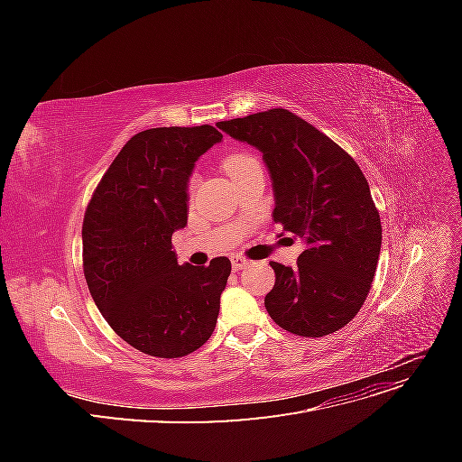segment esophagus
Listing matches in <instances>:
<instances>
[{"label": "esophagus", "mask_w": 462, "mask_h": 462, "mask_svg": "<svg viewBox=\"0 0 462 462\" xmlns=\"http://www.w3.org/2000/svg\"><path fill=\"white\" fill-rule=\"evenodd\" d=\"M231 265H233L235 272H239V270L245 268V265H248V260L241 254H236V256H231Z\"/></svg>", "instance_id": "esophagus-1"}]
</instances>
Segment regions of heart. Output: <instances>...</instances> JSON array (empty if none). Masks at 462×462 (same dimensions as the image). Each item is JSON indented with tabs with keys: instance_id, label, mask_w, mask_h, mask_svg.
Returning a JSON list of instances; mask_svg holds the SVG:
<instances>
[{
	"instance_id": "heart-1",
	"label": "heart",
	"mask_w": 462,
	"mask_h": 462,
	"mask_svg": "<svg viewBox=\"0 0 462 462\" xmlns=\"http://www.w3.org/2000/svg\"><path fill=\"white\" fill-rule=\"evenodd\" d=\"M253 162H258V160L254 156H250V153H231V156L223 160V170L227 171L229 177H233L236 171H241L243 167H246ZM194 180H197L194 177L189 180V194H192V190H194Z\"/></svg>"
}]
</instances>
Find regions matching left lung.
Masks as SVG:
<instances>
[{
  "instance_id": "obj_1",
  "label": "left lung",
  "mask_w": 462,
  "mask_h": 462,
  "mask_svg": "<svg viewBox=\"0 0 462 462\" xmlns=\"http://www.w3.org/2000/svg\"><path fill=\"white\" fill-rule=\"evenodd\" d=\"M217 127L262 152L273 180V221L306 245L292 268L272 262L265 310L300 337L339 331L365 304L380 258L382 221L365 173L351 153L283 107Z\"/></svg>"
}]
</instances>
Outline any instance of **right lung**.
Listing matches in <instances>:
<instances>
[{
    "label": "right lung",
    "instance_id": "right-lung-1",
    "mask_svg": "<svg viewBox=\"0 0 462 462\" xmlns=\"http://www.w3.org/2000/svg\"><path fill=\"white\" fill-rule=\"evenodd\" d=\"M223 134L212 125L136 133L92 192L82 221V270L90 295L123 341L180 358L212 335L231 273L226 256L179 265L173 231L187 226V183Z\"/></svg>",
    "mask_w": 462,
    "mask_h": 462
}]
</instances>
